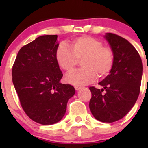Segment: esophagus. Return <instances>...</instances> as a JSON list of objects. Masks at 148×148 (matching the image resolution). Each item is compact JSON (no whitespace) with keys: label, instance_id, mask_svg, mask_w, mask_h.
Wrapping results in <instances>:
<instances>
[{"label":"esophagus","instance_id":"34e87169","mask_svg":"<svg viewBox=\"0 0 148 148\" xmlns=\"http://www.w3.org/2000/svg\"><path fill=\"white\" fill-rule=\"evenodd\" d=\"M74 88H75L76 91H79L80 90V89H82V86H74Z\"/></svg>","mask_w":148,"mask_h":148}]
</instances>
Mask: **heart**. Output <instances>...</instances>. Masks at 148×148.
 I'll use <instances>...</instances> for the list:
<instances>
[{"mask_svg": "<svg viewBox=\"0 0 148 148\" xmlns=\"http://www.w3.org/2000/svg\"><path fill=\"white\" fill-rule=\"evenodd\" d=\"M70 49L65 44H60L55 52L58 65L66 72L74 71L82 61V69L68 74L66 80L74 85H86L99 78H104L112 69L114 54L112 49L103 46L99 39L82 36L72 40Z\"/></svg>", "mask_w": 148, "mask_h": 148, "instance_id": "b5f03b06", "label": "heart"}]
</instances>
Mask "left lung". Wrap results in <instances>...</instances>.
I'll return each mask as SVG.
<instances>
[{
    "label": "left lung",
    "mask_w": 148,
    "mask_h": 148,
    "mask_svg": "<svg viewBox=\"0 0 148 148\" xmlns=\"http://www.w3.org/2000/svg\"><path fill=\"white\" fill-rule=\"evenodd\" d=\"M104 38L114 52V65L110 74L99 83L102 89L89 87L92 98L89 105L95 119L114 122L125 117L138 99L143 63L138 52L127 40L112 33H107Z\"/></svg>",
    "instance_id": "left-lung-1"
}]
</instances>
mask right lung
Wrapping results in <instances>:
<instances>
[{
	"label": "right lung",
	"instance_id": "right-lung-1",
	"mask_svg": "<svg viewBox=\"0 0 148 148\" xmlns=\"http://www.w3.org/2000/svg\"><path fill=\"white\" fill-rule=\"evenodd\" d=\"M57 35H44L19 50L13 69V83L26 114L41 125H53L64 116L74 86L60 82L63 77L55 52Z\"/></svg>",
	"mask_w": 148,
	"mask_h": 148
}]
</instances>
